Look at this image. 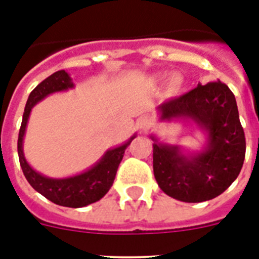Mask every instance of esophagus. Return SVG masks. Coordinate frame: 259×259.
I'll use <instances>...</instances> for the list:
<instances>
[{"label": "esophagus", "instance_id": "obj_1", "mask_svg": "<svg viewBox=\"0 0 259 259\" xmlns=\"http://www.w3.org/2000/svg\"><path fill=\"white\" fill-rule=\"evenodd\" d=\"M137 128L140 130V131H146L148 128L150 127V124H152V119L149 118V116H141V118L137 119Z\"/></svg>", "mask_w": 259, "mask_h": 259}]
</instances>
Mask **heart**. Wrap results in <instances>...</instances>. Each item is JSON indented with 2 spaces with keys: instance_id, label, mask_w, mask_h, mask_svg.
<instances>
[{
  "instance_id": "obj_1",
  "label": "heart",
  "mask_w": 259,
  "mask_h": 259,
  "mask_svg": "<svg viewBox=\"0 0 259 259\" xmlns=\"http://www.w3.org/2000/svg\"><path fill=\"white\" fill-rule=\"evenodd\" d=\"M167 80H168V87L172 92H178L180 91V88L183 87L184 84V79L183 76H180L179 74H175L172 75L171 77H167V76H159V77H155L154 81L155 83H166Z\"/></svg>"
}]
</instances>
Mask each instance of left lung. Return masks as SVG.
<instances>
[{
    "label": "left lung",
    "mask_w": 259,
    "mask_h": 259,
    "mask_svg": "<svg viewBox=\"0 0 259 259\" xmlns=\"http://www.w3.org/2000/svg\"><path fill=\"white\" fill-rule=\"evenodd\" d=\"M159 122H188L205 136L198 150L167 144L152 134L153 171L159 188L183 202L215 198L232 184L245 158V135L236 98L221 80L157 107Z\"/></svg>",
    "instance_id": "8db88e82"
}]
</instances>
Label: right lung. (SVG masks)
Here are the masks:
<instances>
[{"mask_svg":"<svg viewBox=\"0 0 259 259\" xmlns=\"http://www.w3.org/2000/svg\"><path fill=\"white\" fill-rule=\"evenodd\" d=\"M74 87L75 84L70 74L65 70H61L50 75L44 81H41L29 93L23 114L19 137H18V155H19L23 174L35 191L61 206L84 207L100 201L109 192L115 179L118 166L122 161L125 149L137 135L134 134L125 143L107 149L95 164L76 175L67 176V178H49L36 171L28 163L23 152V140H24L32 109L38 102L45 100L48 96L57 92H66Z\"/></svg>","mask_w":259,"mask_h":259,"instance_id":"obj_1","label":"right lung"}]
</instances>
